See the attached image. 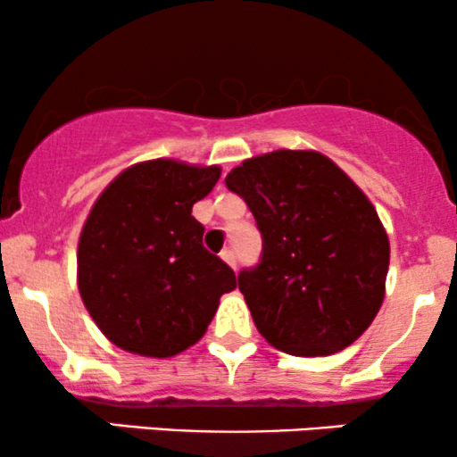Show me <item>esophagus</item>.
I'll list each match as a JSON object with an SVG mask.
<instances>
[{"mask_svg": "<svg viewBox=\"0 0 457 457\" xmlns=\"http://www.w3.org/2000/svg\"><path fill=\"white\" fill-rule=\"evenodd\" d=\"M221 260L225 262V264H229L236 270V253H234L232 249H223L221 251Z\"/></svg>", "mask_w": 457, "mask_h": 457, "instance_id": "esophagus-1", "label": "esophagus"}]
</instances>
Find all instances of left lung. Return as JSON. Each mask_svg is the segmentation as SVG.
Instances as JSON below:
<instances>
[{"label": "left lung", "instance_id": "1", "mask_svg": "<svg viewBox=\"0 0 457 457\" xmlns=\"http://www.w3.org/2000/svg\"><path fill=\"white\" fill-rule=\"evenodd\" d=\"M225 185L253 212L264 249L238 275L262 337L295 356L348 348L385 301L389 236L374 204L316 150L243 161Z\"/></svg>", "mask_w": 457, "mask_h": 457}]
</instances>
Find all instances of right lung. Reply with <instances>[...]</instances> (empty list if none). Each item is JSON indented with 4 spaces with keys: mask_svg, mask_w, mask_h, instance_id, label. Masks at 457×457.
Masks as SVG:
<instances>
[{
    "mask_svg": "<svg viewBox=\"0 0 457 457\" xmlns=\"http://www.w3.org/2000/svg\"><path fill=\"white\" fill-rule=\"evenodd\" d=\"M219 165L135 162L94 202L77 249L83 305L109 342L170 359L206 333L236 275L202 245L193 204L212 191Z\"/></svg>",
    "mask_w": 457,
    "mask_h": 457,
    "instance_id": "1",
    "label": "right lung"
}]
</instances>
